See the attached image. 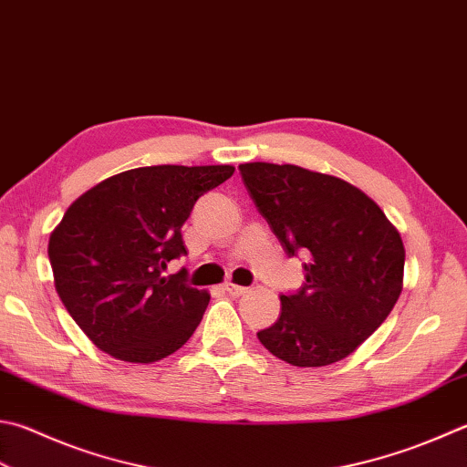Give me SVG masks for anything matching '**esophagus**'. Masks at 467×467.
I'll return each mask as SVG.
<instances>
[{
  "label": "esophagus",
  "instance_id": "obj_1",
  "mask_svg": "<svg viewBox=\"0 0 467 467\" xmlns=\"http://www.w3.org/2000/svg\"><path fill=\"white\" fill-rule=\"evenodd\" d=\"M223 288H225L227 293H230L232 296H242V295L248 293V288H245V286H240V285H234V283H225V285H223Z\"/></svg>",
  "mask_w": 467,
  "mask_h": 467
}]
</instances>
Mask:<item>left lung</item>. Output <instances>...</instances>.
<instances>
[{"instance_id":"8db88e82","label":"left lung","mask_w":467,"mask_h":467,"mask_svg":"<svg viewBox=\"0 0 467 467\" xmlns=\"http://www.w3.org/2000/svg\"><path fill=\"white\" fill-rule=\"evenodd\" d=\"M254 205L286 256L303 252L305 283L280 295L258 339L298 368L348 358L380 327L402 290L404 245L382 209L354 184L295 164H240Z\"/></svg>"}]
</instances>
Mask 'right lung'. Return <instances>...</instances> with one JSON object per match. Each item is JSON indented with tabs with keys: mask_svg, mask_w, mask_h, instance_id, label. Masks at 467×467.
Returning <instances> with one entry per match:
<instances>
[{
	"mask_svg": "<svg viewBox=\"0 0 467 467\" xmlns=\"http://www.w3.org/2000/svg\"><path fill=\"white\" fill-rule=\"evenodd\" d=\"M234 166H142L95 184L50 234L48 258L68 315L97 348L152 364L189 341L209 305L187 270L164 276L187 254L181 227Z\"/></svg>",
	"mask_w": 467,
	"mask_h": 467,
	"instance_id": "1",
	"label": "right lung"
}]
</instances>
